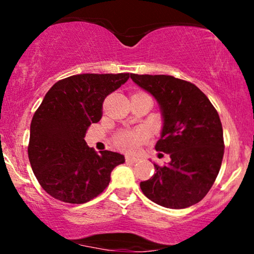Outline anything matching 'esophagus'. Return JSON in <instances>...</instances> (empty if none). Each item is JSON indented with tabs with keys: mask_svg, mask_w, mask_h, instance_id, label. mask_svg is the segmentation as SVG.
<instances>
[{
	"mask_svg": "<svg viewBox=\"0 0 254 254\" xmlns=\"http://www.w3.org/2000/svg\"><path fill=\"white\" fill-rule=\"evenodd\" d=\"M125 160H127V162H131V164H136V162L139 161L138 157H136V156H127L125 157Z\"/></svg>",
	"mask_w": 254,
	"mask_h": 254,
	"instance_id": "34e87169",
	"label": "esophagus"
}]
</instances>
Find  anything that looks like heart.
<instances>
[{
	"label": "heart",
	"instance_id": "1",
	"mask_svg": "<svg viewBox=\"0 0 254 254\" xmlns=\"http://www.w3.org/2000/svg\"><path fill=\"white\" fill-rule=\"evenodd\" d=\"M147 138V132L144 130L138 129L135 131H122L116 137V143L122 149L131 151L137 149L139 144Z\"/></svg>",
	"mask_w": 254,
	"mask_h": 254
}]
</instances>
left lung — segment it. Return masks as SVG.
I'll return each instance as SVG.
<instances>
[{"mask_svg": "<svg viewBox=\"0 0 254 254\" xmlns=\"http://www.w3.org/2000/svg\"><path fill=\"white\" fill-rule=\"evenodd\" d=\"M130 77L156 99L162 130L155 149L171 157L162 167L154 164L153 177L139 184L142 192L170 209H185L200 202L211 189L223 159V130L217 111L202 90L188 81L170 75L131 74Z\"/></svg>", "mask_w": 254, "mask_h": 254, "instance_id": "1", "label": "left lung"}]
</instances>
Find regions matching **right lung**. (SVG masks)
Returning <instances> with one entry per match:
<instances>
[{
  "mask_svg": "<svg viewBox=\"0 0 254 254\" xmlns=\"http://www.w3.org/2000/svg\"><path fill=\"white\" fill-rule=\"evenodd\" d=\"M131 74H80L49 89L31 123L28 159L32 171L50 196L82 204L109 185L111 172L125 162L110 150L97 153L84 141L90 124L103 117L105 98Z\"/></svg>",
  "mask_w": 254,
  "mask_h": 254,
  "instance_id": "right-lung-1",
  "label": "right lung"
}]
</instances>
